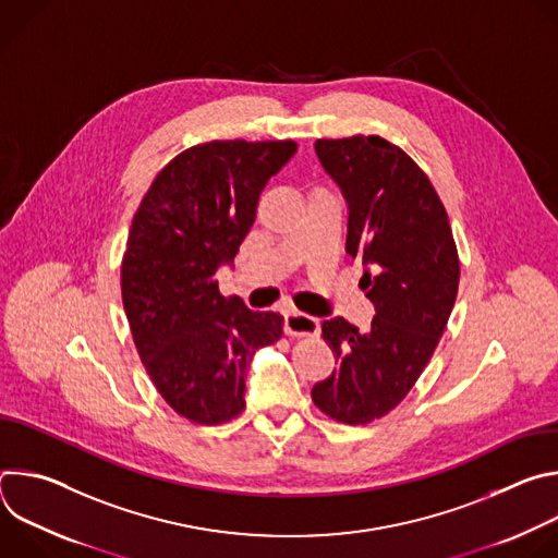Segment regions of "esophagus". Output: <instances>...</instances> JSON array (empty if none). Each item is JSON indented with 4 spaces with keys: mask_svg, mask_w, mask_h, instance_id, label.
I'll return each mask as SVG.
<instances>
[{
    "mask_svg": "<svg viewBox=\"0 0 558 558\" xmlns=\"http://www.w3.org/2000/svg\"><path fill=\"white\" fill-rule=\"evenodd\" d=\"M284 331L291 338H313L320 333V323H317V317L306 315L302 311H289L284 320Z\"/></svg>",
    "mask_w": 558,
    "mask_h": 558,
    "instance_id": "obj_1",
    "label": "esophagus"
}]
</instances>
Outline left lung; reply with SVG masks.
Wrapping results in <instances>:
<instances>
[{
    "mask_svg": "<svg viewBox=\"0 0 558 558\" xmlns=\"http://www.w3.org/2000/svg\"><path fill=\"white\" fill-rule=\"evenodd\" d=\"M315 151L349 203L347 254L366 267L360 287L375 304L368 331L344 317L323 323L340 368L311 390L342 424L388 415L430 362L459 287L448 211L428 174L377 134L317 138Z\"/></svg>",
    "mask_w": 558,
    "mask_h": 558,
    "instance_id": "1",
    "label": "left lung"
}]
</instances>
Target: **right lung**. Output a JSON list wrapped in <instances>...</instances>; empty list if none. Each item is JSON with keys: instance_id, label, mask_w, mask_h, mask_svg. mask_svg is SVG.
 Here are the masks:
<instances>
[{"instance_id": "1", "label": "right lung", "mask_w": 558, "mask_h": 558, "mask_svg": "<svg viewBox=\"0 0 558 558\" xmlns=\"http://www.w3.org/2000/svg\"><path fill=\"white\" fill-rule=\"evenodd\" d=\"M298 143L207 141L156 174L130 227L121 295L138 357L181 417L218 426L245 411L252 355L282 338L284 317L218 291L216 269L250 233L267 181Z\"/></svg>"}]
</instances>
